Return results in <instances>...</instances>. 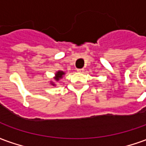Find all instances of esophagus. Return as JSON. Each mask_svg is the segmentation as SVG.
<instances>
[{
    "label": "esophagus",
    "instance_id": "obj_1",
    "mask_svg": "<svg viewBox=\"0 0 146 146\" xmlns=\"http://www.w3.org/2000/svg\"><path fill=\"white\" fill-rule=\"evenodd\" d=\"M77 72L78 73H84V69H77Z\"/></svg>",
    "mask_w": 146,
    "mask_h": 146
}]
</instances>
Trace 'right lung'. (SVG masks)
I'll return each mask as SVG.
<instances>
[{
	"label": "right lung",
	"mask_w": 146,
	"mask_h": 146,
	"mask_svg": "<svg viewBox=\"0 0 146 146\" xmlns=\"http://www.w3.org/2000/svg\"><path fill=\"white\" fill-rule=\"evenodd\" d=\"M64 74H65V73H64L63 71H61V70L58 71L57 73H55V76L54 77V79L55 80V81H58L61 78H62V76H63ZM51 85H53V86L55 85L53 82H51Z\"/></svg>",
	"instance_id": "1"
}]
</instances>
